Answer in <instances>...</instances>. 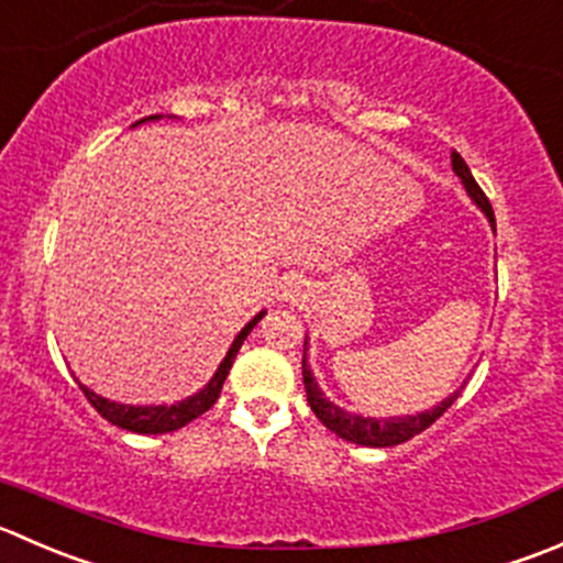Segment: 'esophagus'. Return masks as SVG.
Instances as JSON below:
<instances>
[{
	"label": "esophagus",
	"mask_w": 563,
	"mask_h": 563,
	"mask_svg": "<svg viewBox=\"0 0 563 563\" xmlns=\"http://www.w3.org/2000/svg\"><path fill=\"white\" fill-rule=\"evenodd\" d=\"M280 297L286 299V302H297V299L302 297V283H299L297 277H286V280L280 283Z\"/></svg>",
	"instance_id": "1"
}]
</instances>
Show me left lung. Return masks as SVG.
<instances>
[{"label":"left lung","mask_w":563,"mask_h":563,"mask_svg":"<svg viewBox=\"0 0 563 563\" xmlns=\"http://www.w3.org/2000/svg\"><path fill=\"white\" fill-rule=\"evenodd\" d=\"M451 165H454V173L462 178V184H465L467 195L476 200V206H482V211L487 214V220L493 222V228H495L493 206H489V198L484 195V189L478 187L476 178H473L467 162L454 151V154H451ZM302 379H305V393H308V404H310V409L316 412V418H319L321 423L330 429V432H335L338 438L349 440V443L368 445V449H387V445L407 443V440H412L415 434H420L423 429L432 427L434 420H438L440 415H443L445 409L456 401V396H460V390H456L454 396H449L443 404H438L434 409H427V412L404 415V418L376 420V418H363V415L343 412L341 407H335L332 401H327L324 393H321L319 385H316L313 374H310V365L305 357H302Z\"/></svg>","instance_id":"8db88e82"}]
</instances>
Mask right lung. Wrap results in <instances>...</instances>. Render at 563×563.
Returning a JSON list of instances; mask_svg holds the SVG:
<instances>
[{
  "mask_svg": "<svg viewBox=\"0 0 563 563\" xmlns=\"http://www.w3.org/2000/svg\"><path fill=\"white\" fill-rule=\"evenodd\" d=\"M154 118H159V114H151V118L136 120V123H145V120H154ZM261 319H264V313L255 316V319L250 321L242 332H239L236 341H233V346H231V352L225 354V360L220 363L217 374L211 376L209 385H206L200 393H195V396H189L187 401L170 404V407H129V404H118V401H109V398L96 396V393L87 390L85 385H79V387H81V393L87 396V401L98 409V415H101V418H107L109 423H114V427L125 429V432H136V434L176 432V429L187 427V423H192L195 418H200L206 409L214 407L217 398H220V393H222V385H225L228 371H231V365H233V357H236V352L242 349L244 338L250 335V330H253Z\"/></svg>",
  "mask_w": 563,
  "mask_h": 563,
  "instance_id": "obj_1",
  "label": "right lung"
}]
</instances>
